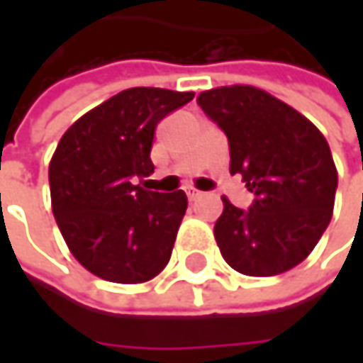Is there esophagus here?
I'll list each match as a JSON object with an SVG mask.
<instances>
[{"label": "esophagus", "instance_id": "esophagus-1", "mask_svg": "<svg viewBox=\"0 0 363 363\" xmlns=\"http://www.w3.org/2000/svg\"><path fill=\"white\" fill-rule=\"evenodd\" d=\"M201 195H203V193H201L199 189H193V186H189V189H186V197H189L191 201H195V199H199Z\"/></svg>", "mask_w": 363, "mask_h": 363}]
</instances>
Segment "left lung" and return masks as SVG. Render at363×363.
Returning a JSON list of instances; mask_svg holds the SVG:
<instances>
[{
	"instance_id": "8db88e82",
	"label": "left lung",
	"mask_w": 363,
	"mask_h": 363,
	"mask_svg": "<svg viewBox=\"0 0 363 363\" xmlns=\"http://www.w3.org/2000/svg\"><path fill=\"white\" fill-rule=\"evenodd\" d=\"M197 105L229 138L231 174L256 195L250 210L223 197L214 238L223 258L250 277L303 262L334 210L338 174L324 134L296 109L254 86H223Z\"/></svg>"
}]
</instances>
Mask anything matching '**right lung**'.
<instances>
[{"instance_id": "right-lung-1", "label": "right lung", "mask_w": 363, "mask_h": 363, "mask_svg": "<svg viewBox=\"0 0 363 363\" xmlns=\"http://www.w3.org/2000/svg\"><path fill=\"white\" fill-rule=\"evenodd\" d=\"M191 99L130 88L82 115L58 140L48 168L52 212L71 254L96 277L143 284L168 264L186 195L134 181L153 174L157 123Z\"/></svg>"}]
</instances>
